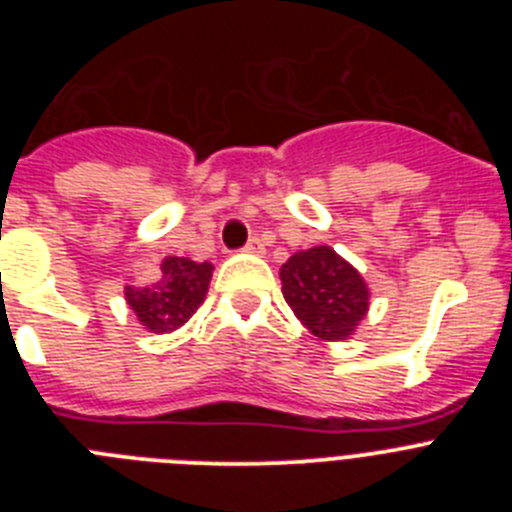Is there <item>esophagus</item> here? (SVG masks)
Returning <instances> with one entry per match:
<instances>
[{"instance_id":"esophagus-1","label":"esophagus","mask_w":512,"mask_h":512,"mask_svg":"<svg viewBox=\"0 0 512 512\" xmlns=\"http://www.w3.org/2000/svg\"><path fill=\"white\" fill-rule=\"evenodd\" d=\"M246 253H253V256H261L264 253V243L259 241V238H251V241L246 243V248H243Z\"/></svg>"}]
</instances>
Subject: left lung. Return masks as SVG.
<instances>
[{"instance_id": "obj_1", "label": "left lung", "mask_w": 512, "mask_h": 512, "mask_svg": "<svg viewBox=\"0 0 512 512\" xmlns=\"http://www.w3.org/2000/svg\"><path fill=\"white\" fill-rule=\"evenodd\" d=\"M279 279L287 305L320 341H346L369 312L372 292L364 277L330 246L292 253Z\"/></svg>"}]
</instances>
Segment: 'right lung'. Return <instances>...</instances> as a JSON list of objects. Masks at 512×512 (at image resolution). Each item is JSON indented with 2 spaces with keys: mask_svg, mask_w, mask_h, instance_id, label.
Listing matches in <instances>:
<instances>
[{
  "mask_svg": "<svg viewBox=\"0 0 512 512\" xmlns=\"http://www.w3.org/2000/svg\"><path fill=\"white\" fill-rule=\"evenodd\" d=\"M212 269L215 266L210 261L200 264L187 256H166L156 282L125 287V302L148 333H174L205 302Z\"/></svg>",
  "mask_w": 512,
  "mask_h": 512,
  "instance_id": "obj_1",
  "label": "right lung"
}]
</instances>
